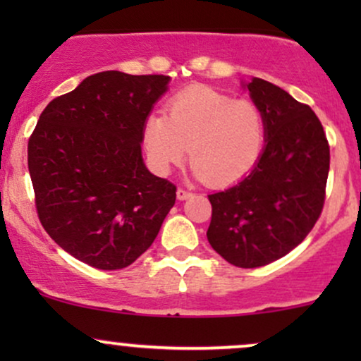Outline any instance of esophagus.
<instances>
[{
  "label": "esophagus",
  "mask_w": 361,
  "mask_h": 361,
  "mask_svg": "<svg viewBox=\"0 0 361 361\" xmlns=\"http://www.w3.org/2000/svg\"><path fill=\"white\" fill-rule=\"evenodd\" d=\"M176 197H178V200H186L188 197H192V192H188V190H185V188H178Z\"/></svg>",
  "instance_id": "esophagus-1"
}]
</instances>
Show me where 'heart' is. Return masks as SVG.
Instances as JSON below:
<instances>
[{"instance_id": "b5f03b06", "label": "heart", "mask_w": 361, "mask_h": 361, "mask_svg": "<svg viewBox=\"0 0 361 361\" xmlns=\"http://www.w3.org/2000/svg\"><path fill=\"white\" fill-rule=\"evenodd\" d=\"M264 140L267 120L256 103L210 88L180 91L168 103V118L151 114L142 130L144 147L157 173L166 175L190 154L195 176L217 188L250 175Z\"/></svg>"}]
</instances>
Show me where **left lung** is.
Returning a JSON list of instances; mask_svg holds the SVG:
<instances>
[{"instance_id":"obj_1","label":"left lung","mask_w":361,"mask_h":361,"mask_svg":"<svg viewBox=\"0 0 361 361\" xmlns=\"http://www.w3.org/2000/svg\"><path fill=\"white\" fill-rule=\"evenodd\" d=\"M244 88L267 120V140L250 175L209 195L207 239L224 259L258 268L304 241L322 212L329 144L309 105L285 90L252 78Z\"/></svg>"}]
</instances>
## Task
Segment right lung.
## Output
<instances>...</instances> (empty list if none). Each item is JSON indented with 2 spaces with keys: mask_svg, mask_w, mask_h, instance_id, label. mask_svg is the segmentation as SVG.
Here are the masks:
<instances>
[{
  "mask_svg": "<svg viewBox=\"0 0 361 361\" xmlns=\"http://www.w3.org/2000/svg\"><path fill=\"white\" fill-rule=\"evenodd\" d=\"M169 76L103 71L54 98L28 139L40 224L64 251L120 270L154 243L176 186L142 159L146 118Z\"/></svg>",
  "mask_w": 361,
  "mask_h": 361,
  "instance_id": "add662e5",
  "label": "right lung"
}]
</instances>
